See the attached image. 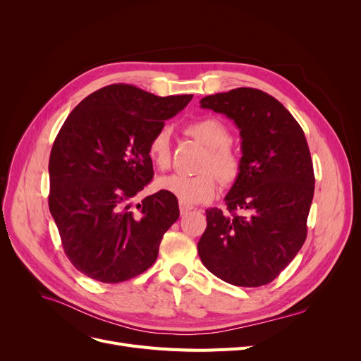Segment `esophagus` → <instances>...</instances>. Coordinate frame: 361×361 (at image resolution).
Here are the masks:
<instances>
[{
  "label": "esophagus",
  "mask_w": 361,
  "mask_h": 361,
  "mask_svg": "<svg viewBox=\"0 0 361 361\" xmlns=\"http://www.w3.org/2000/svg\"><path fill=\"white\" fill-rule=\"evenodd\" d=\"M192 209H193V207H192L190 204H185V203L180 202V214H181V215H185L187 212H190Z\"/></svg>",
  "instance_id": "obj_1"
}]
</instances>
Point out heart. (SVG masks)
I'll list each match as a JSON object with an SVG mask.
<instances>
[{
    "mask_svg": "<svg viewBox=\"0 0 361 361\" xmlns=\"http://www.w3.org/2000/svg\"><path fill=\"white\" fill-rule=\"evenodd\" d=\"M188 135L209 149L202 165L204 173L197 176L171 174L159 178L158 185L165 192L174 195L185 204L209 202L215 197L219 181L230 184L240 176L241 164L235 152L228 146L231 136L226 126L218 118H203L187 127ZM147 154L158 168L165 169L171 161V146L168 130H161L152 137Z\"/></svg>",
    "mask_w": 361,
    "mask_h": 361,
    "instance_id": "obj_1",
    "label": "heart"
}]
</instances>
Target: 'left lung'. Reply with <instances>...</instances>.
<instances>
[{
  "instance_id": "1",
  "label": "left lung",
  "mask_w": 361,
  "mask_h": 361,
  "mask_svg": "<svg viewBox=\"0 0 361 361\" xmlns=\"http://www.w3.org/2000/svg\"><path fill=\"white\" fill-rule=\"evenodd\" d=\"M200 106L234 121L243 154L240 176L225 196L232 215L206 209L200 260L233 286H264L288 267L307 235L314 174L305 131L286 106L259 89L209 94Z\"/></svg>"
}]
</instances>
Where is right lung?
<instances>
[{"label":"right lung","mask_w":361,"mask_h":361,"mask_svg":"<svg viewBox=\"0 0 361 361\" xmlns=\"http://www.w3.org/2000/svg\"><path fill=\"white\" fill-rule=\"evenodd\" d=\"M192 98L109 85L64 121L49 157L48 203L67 257L86 276L117 283L155 263L180 216L177 197L161 190L137 204L133 199L154 177L152 137Z\"/></svg>","instance_id":"add662e5"}]
</instances>
